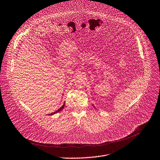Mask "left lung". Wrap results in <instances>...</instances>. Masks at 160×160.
<instances>
[{
  "label": "left lung",
  "mask_w": 160,
  "mask_h": 160,
  "mask_svg": "<svg viewBox=\"0 0 160 160\" xmlns=\"http://www.w3.org/2000/svg\"><path fill=\"white\" fill-rule=\"evenodd\" d=\"M92 106H94V105H93V104H92Z\"/></svg>",
  "instance_id": "left-lung-1"
}]
</instances>
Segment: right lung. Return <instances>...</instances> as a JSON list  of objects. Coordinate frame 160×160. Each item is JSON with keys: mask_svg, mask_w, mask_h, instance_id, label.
<instances>
[{"mask_svg": "<svg viewBox=\"0 0 160 160\" xmlns=\"http://www.w3.org/2000/svg\"><path fill=\"white\" fill-rule=\"evenodd\" d=\"M64 106H65V102L63 104V105H62L59 109H58L57 111H56L54 112H52V113H51V114H49L48 115H53V114H56V113H57V112H59L61 111L62 109H63V108H64Z\"/></svg>", "mask_w": 160, "mask_h": 160, "instance_id": "1", "label": "right lung"}]
</instances>
